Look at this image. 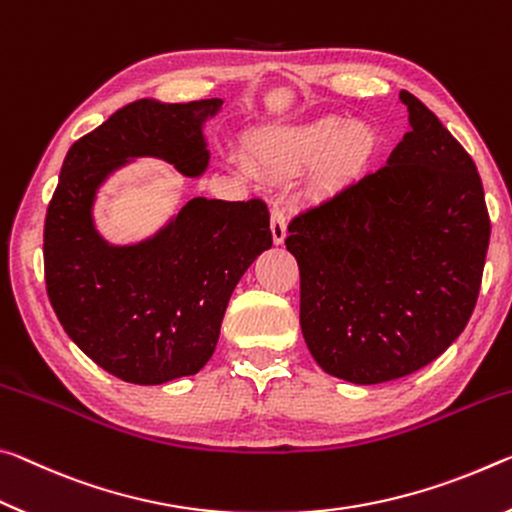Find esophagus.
<instances>
[{
  "instance_id": "1",
  "label": "esophagus",
  "mask_w": 512,
  "mask_h": 512,
  "mask_svg": "<svg viewBox=\"0 0 512 512\" xmlns=\"http://www.w3.org/2000/svg\"><path fill=\"white\" fill-rule=\"evenodd\" d=\"M270 229H272V240L276 242V245H283V240H286V236H288V224H286V215H283L281 208H274L272 211Z\"/></svg>"
}]
</instances>
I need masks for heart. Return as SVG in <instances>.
I'll return each instance as SVG.
<instances>
[{
    "mask_svg": "<svg viewBox=\"0 0 512 512\" xmlns=\"http://www.w3.org/2000/svg\"><path fill=\"white\" fill-rule=\"evenodd\" d=\"M379 152V136L370 124L345 115H317L295 124H276L249 140V156L258 170L281 177L315 163L317 188H331L363 172ZM240 165V163H238Z\"/></svg>",
    "mask_w": 512,
    "mask_h": 512,
    "instance_id": "1",
    "label": "heart"
}]
</instances>
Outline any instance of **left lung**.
Segmentation results:
<instances>
[{"instance_id":"left-lung-1","label":"left lung","mask_w":512,"mask_h":512,"mask_svg":"<svg viewBox=\"0 0 512 512\" xmlns=\"http://www.w3.org/2000/svg\"><path fill=\"white\" fill-rule=\"evenodd\" d=\"M399 97L410 131L388 163L292 217L286 238L306 345L358 385L422 370L463 333L490 245L472 156L420 99Z\"/></svg>"}]
</instances>
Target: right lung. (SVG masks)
Segmentation results:
<instances>
[{
    "label": "right lung",
    "mask_w": 512,
    "mask_h": 512,
    "mask_svg": "<svg viewBox=\"0 0 512 512\" xmlns=\"http://www.w3.org/2000/svg\"><path fill=\"white\" fill-rule=\"evenodd\" d=\"M222 99H138L67 152L45 217V283L83 354L117 379L158 385L197 374L213 356L233 288L272 247L265 201L195 197L152 238L111 245L92 204L108 174L154 156L186 177L208 167L204 122Z\"/></svg>",
    "instance_id": "add662e5"
}]
</instances>
